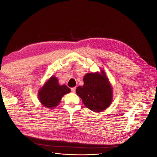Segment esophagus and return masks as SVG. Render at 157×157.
<instances>
[{"label":"esophagus","instance_id":"obj_1","mask_svg":"<svg viewBox=\"0 0 157 157\" xmlns=\"http://www.w3.org/2000/svg\"><path fill=\"white\" fill-rule=\"evenodd\" d=\"M71 92L74 93V92H75V91H76V88H75V87L71 88Z\"/></svg>","mask_w":157,"mask_h":157}]
</instances>
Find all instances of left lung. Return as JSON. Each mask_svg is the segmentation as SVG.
Returning a JSON list of instances; mask_svg holds the SVG:
<instances>
[{"mask_svg":"<svg viewBox=\"0 0 157 157\" xmlns=\"http://www.w3.org/2000/svg\"><path fill=\"white\" fill-rule=\"evenodd\" d=\"M84 85L76 90L84 105L94 112L107 108L112 101V88L104 71L101 73H87L84 77Z\"/></svg>","mask_w":157,"mask_h":157,"instance_id":"1","label":"left lung"}]
</instances>
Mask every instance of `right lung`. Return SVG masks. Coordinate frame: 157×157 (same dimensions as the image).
I'll use <instances>...</instances> for the list:
<instances>
[{"mask_svg":"<svg viewBox=\"0 0 157 157\" xmlns=\"http://www.w3.org/2000/svg\"><path fill=\"white\" fill-rule=\"evenodd\" d=\"M71 90L66 85H59L58 79L52 77L39 90V98L40 103L46 107H56L61 99Z\"/></svg>","mask_w":157,"mask_h":157,"instance_id":"right-lung-1","label":"right lung"}]
</instances>
